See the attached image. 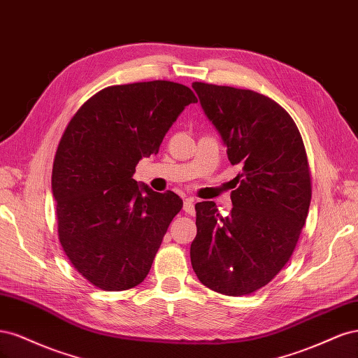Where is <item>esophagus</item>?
<instances>
[{
  "instance_id": "esophagus-1",
  "label": "esophagus",
  "mask_w": 358,
  "mask_h": 358,
  "mask_svg": "<svg viewBox=\"0 0 358 358\" xmlns=\"http://www.w3.org/2000/svg\"><path fill=\"white\" fill-rule=\"evenodd\" d=\"M183 210H185L188 215H194V212H196V209H194V199L191 197L185 199V201H183Z\"/></svg>"
}]
</instances>
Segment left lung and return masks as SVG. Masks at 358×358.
<instances>
[{"label": "left lung", "mask_w": 358, "mask_h": 358, "mask_svg": "<svg viewBox=\"0 0 358 358\" xmlns=\"http://www.w3.org/2000/svg\"><path fill=\"white\" fill-rule=\"evenodd\" d=\"M204 113L241 173L231 213L196 204L191 264L200 282L225 296H248L272 280L294 252L312 197L305 145L289 113L251 90L194 82Z\"/></svg>", "instance_id": "1"}]
</instances>
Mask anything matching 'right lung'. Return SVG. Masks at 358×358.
Masks as SVG:
<instances>
[{
	"label": "right lung",
	"mask_w": 358,
	"mask_h": 358,
	"mask_svg": "<svg viewBox=\"0 0 358 358\" xmlns=\"http://www.w3.org/2000/svg\"><path fill=\"white\" fill-rule=\"evenodd\" d=\"M191 103L197 96L188 86L170 80L107 86L64 131L52 169L58 237L94 287L124 291L148 276L183 203L173 191L138 187L133 175Z\"/></svg>",
	"instance_id": "1"
}]
</instances>
